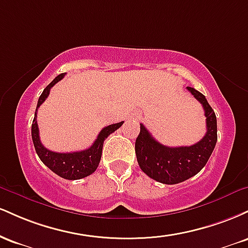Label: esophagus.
I'll return each mask as SVG.
<instances>
[{"label": "esophagus", "mask_w": 248, "mask_h": 248, "mask_svg": "<svg viewBox=\"0 0 248 248\" xmlns=\"http://www.w3.org/2000/svg\"><path fill=\"white\" fill-rule=\"evenodd\" d=\"M132 119H133V120H138V119H139V114H133Z\"/></svg>", "instance_id": "34e87169"}]
</instances>
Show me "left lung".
Here are the masks:
<instances>
[{
	"mask_svg": "<svg viewBox=\"0 0 248 248\" xmlns=\"http://www.w3.org/2000/svg\"><path fill=\"white\" fill-rule=\"evenodd\" d=\"M201 102L206 118V134L189 147H167L156 141L143 124L135 141V153L141 170L150 178L163 184L186 181L205 167L217 142V118L205 96L192 87H186Z\"/></svg>",
	"mask_w": 248,
	"mask_h": 248,
	"instance_id": "left-lung-1",
	"label": "left lung"
}]
</instances>
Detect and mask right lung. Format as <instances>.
I'll return each instance as SVG.
<instances>
[{"label": "right lung", "mask_w": 248, "mask_h": 248, "mask_svg": "<svg viewBox=\"0 0 248 248\" xmlns=\"http://www.w3.org/2000/svg\"><path fill=\"white\" fill-rule=\"evenodd\" d=\"M65 77V73H61L57 76L52 81L44 88L43 93L39 96L38 102H37V108H38L45 99L50 94V90L53 85L61 81ZM124 124V121L118 122V124H109V126L102 128V130L99 133L98 138L88 149L81 150V152H73V153H56L46 149L42 144L39 140V130L38 124H37V109L33 118L32 126H31V136H32L33 146H35L37 155L39 156L41 161L45 164L50 170L57 173L61 177L65 179H80L87 177L91 173H93L98 168L101 160L102 146H104L105 139L109 136V134L115 132L118 128H120Z\"/></svg>", "instance_id": "obj_1"}]
</instances>
